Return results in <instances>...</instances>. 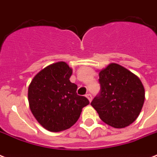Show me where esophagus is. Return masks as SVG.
I'll return each mask as SVG.
<instances>
[{"label":"esophagus","instance_id":"34e87169","mask_svg":"<svg viewBox=\"0 0 157 157\" xmlns=\"http://www.w3.org/2000/svg\"><path fill=\"white\" fill-rule=\"evenodd\" d=\"M86 97L88 98V100L90 101V102H91V101H92V95H91L90 94H87L86 95Z\"/></svg>","mask_w":157,"mask_h":157}]
</instances>
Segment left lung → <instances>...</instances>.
<instances>
[{"mask_svg": "<svg viewBox=\"0 0 157 157\" xmlns=\"http://www.w3.org/2000/svg\"><path fill=\"white\" fill-rule=\"evenodd\" d=\"M100 94L91 106L104 123L117 129L132 124L142 111L145 90L140 79L119 64H108L98 72Z\"/></svg>", "mask_w": 157, "mask_h": 157, "instance_id": "8db88e82", "label": "left lung"}]
</instances>
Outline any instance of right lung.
Listing matches in <instances>:
<instances>
[{
    "label": "right lung",
    "instance_id": "add662e5",
    "mask_svg": "<svg viewBox=\"0 0 157 157\" xmlns=\"http://www.w3.org/2000/svg\"><path fill=\"white\" fill-rule=\"evenodd\" d=\"M72 69L58 62L40 70L28 86V103L39 124L51 132L69 129L90 103L76 94L77 86L70 81Z\"/></svg>",
    "mask_w": 157,
    "mask_h": 157
}]
</instances>
